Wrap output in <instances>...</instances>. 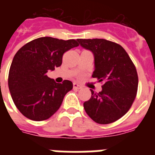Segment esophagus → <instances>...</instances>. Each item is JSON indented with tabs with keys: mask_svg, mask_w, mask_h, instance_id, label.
Masks as SVG:
<instances>
[{
	"mask_svg": "<svg viewBox=\"0 0 155 155\" xmlns=\"http://www.w3.org/2000/svg\"><path fill=\"white\" fill-rule=\"evenodd\" d=\"M73 87H74V89H81V86L79 85V84H76V83H74L73 84Z\"/></svg>",
	"mask_w": 155,
	"mask_h": 155,
	"instance_id": "obj_1",
	"label": "esophagus"
}]
</instances>
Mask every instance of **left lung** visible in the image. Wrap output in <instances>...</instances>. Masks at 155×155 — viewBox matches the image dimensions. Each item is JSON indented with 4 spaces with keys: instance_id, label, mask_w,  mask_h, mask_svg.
<instances>
[{
    "instance_id": "1",
    "label": "left lung",
    "mask_w": 155,
    "mask_h": 155,
    "mask_svg": "<svg viewBox=\"0 0 155 155\" xmlns=\"http://www.w3.org/2000/svg\"><path fill=\"white\" fill-rule=\"evenodd\" d=\"M81 46L94 54L92 77L103 82L102 90L94 92L84 102L90 118L99 124L118 120L130 109L136 98L138 76L136 68L120 45L104 39H78Z\"/></svg>"
}]
</instances>
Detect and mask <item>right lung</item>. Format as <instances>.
Listing matches in <instances>:
<instances>
[{
    "label": "right lung",
    "instance_id": "1",
    "mask_svg": "<svg viewBox=\"0 0 155 155\" xmlns=\"http://www.w3.org/2000/svg\"><path fill=\"white\" fill-rule=\"evenodd\" d=\"M78 46L75 39L41 37L16 53L8 74V87L14 103L23 116L42 121L61 107L65 94L73 88V83L68 80L56 83L46 74L62 64L65 52Z\"/></svg>",
    "mask_w": 155,
    "mask_h": 155
}]
</instances>
